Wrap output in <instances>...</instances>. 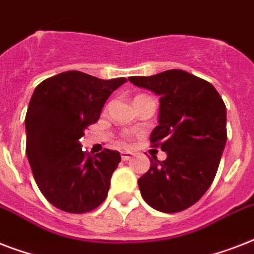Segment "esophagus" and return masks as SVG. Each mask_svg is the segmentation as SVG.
I'll return each instance as SVG.
<instances>
[{
  "label": "esophagus",
  "mask_w": 254,
  "mask_h": 254,
  "mask_svg": "<svg viewBox=\"0 0 254 254\" xmlns=\"http://www.w3.org/2000/svg\"><path fill=\"white\" fill-rule=\"evenodd\" d=\"M131 155H133V153H130V151H121V158H123V161L130 159Z\"/></svg>",
  "instance_id": "34e87169"
}]
</instances>
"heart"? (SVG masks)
Returning a JSON list of instances; mask_svg holds the SVG:
<instances>
[{
  "instance_id": "b5f03b06",
  "label": "heart",
  "mask_w": 254,
  "mask_h": 254,
  "mask_svg": "<svg viewBox=\"0 0 254 254\" xmlns=\"http://www.w3.org/2000/svg\"><path fill=\"white\" fill-rule=\"evenodd\" d=\"M141 96H142V95H141ZM137 97H139V96H137Z\"/></svg>"
}]
</instances>
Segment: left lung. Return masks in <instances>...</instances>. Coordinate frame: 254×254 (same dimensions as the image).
Listing matches in <instances>:
<instances>
[{
    "mask_svg": "<svg viewBox=\"0 0 254 254\" xmlns=\"http://www.w3.org/2000/svg\"><path fill=\"white\" fill-rule=\"evenodd\" d=\"M129 81L159 96L158 127L150 134L167 158L150 159L138 179L143 200L157 211L181 212L195 204L215 179L227 142V109L211 83L182 69Z\"/></svg>",
    "mask_w": 254,
    "mask_h": 254,
    "instance_id": "left-lung-1",
    "label": "left lung"
}]
</instances>
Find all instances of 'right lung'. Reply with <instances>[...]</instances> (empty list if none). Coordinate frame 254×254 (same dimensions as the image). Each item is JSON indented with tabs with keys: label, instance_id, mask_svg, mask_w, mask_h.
Returning <instances> with one entry per match:
<instances>
[{
	"label": "right lung",
	"instance_id": "obj_1",
	"mask_svg": "<svg viewBox=\"0 0 254 254\" xmlns=\"http://www.w3.org/2000/svg\"><path fill=\"white\" fill-rule=\"evenodd\" d=\"M125 81L67 71L35 88L25 119L26 155L38 187L54 207L85 213L105 200L121 155L104 149L92 157L83 151L80 138Z\"/></svg>",
	"mask_w": 254,
	"mask_h": 254
}]
</instances>
